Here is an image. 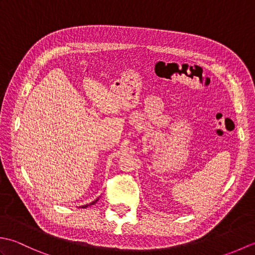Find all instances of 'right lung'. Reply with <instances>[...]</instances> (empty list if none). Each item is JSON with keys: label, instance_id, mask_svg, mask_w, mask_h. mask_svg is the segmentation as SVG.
<instances>
[{"label": "right lung", "instance_id": "obj_1", "mask_svg": "<svg viewBox=\"0 0 255 255\" xmlns=\"http://www.w3.org/2000/svg\"><path fill=\"white\" fill-rule=\"evenodd\" d=\"M100 199V197L99 198H96L95 200H93V202H92V203H90V204H86V205H83V206H80V207L81 208H86V207H88V206H91V205H94L96 202H97V200H99Z\"/></svg>", "mask_w": 255, "mask_h": 255}]
</instances>
